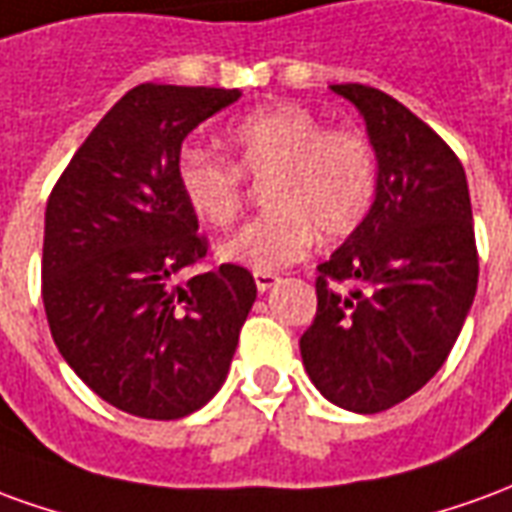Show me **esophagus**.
I'll use <instances>...</instances> for the list:
<instances>
[{
  "label": "esophagus",
  "mask_w": 512,
  "mask_h": 512,
  "mask_svg": "<svg viewBox=\"0 0 512 512\" xmlns=\"http://www.w3.org/2000/svg\"><path fill=\"white\" fill-rule=\"evenodd\" d=\"M253 278H256V289H259V292H267V289H273V286L278 284V275L273 273H256Z\"/></svg>",
  "instance_id": "1"
}]
</instances>
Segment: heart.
Here are the masks:
<instances>
[{
	"label": "heart",
	"instance_id": "b5f03b06",
	"mask_svg": "<svg viewBox=\"0 0 512 512\" xmlns=\"http://www.w3.org/2000/svg\"><path fill=\"white\" fill-rule=\"evenodd\" d=\"M226 140L234 159L184 146L176 181L204 223L231 226L245 198V176L266 179L267 215L220 245V259L253 273H275L303 259L317 242L344 239L361 228L378 198L375 143L355 129H328L325 118L300 104L264 107L231 123Z\"/></svg>",
	"mask_w": 512,
	"mask_h": 512
}]
</instances>
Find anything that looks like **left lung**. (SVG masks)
Returning <instances> with one entry per match:
<instances>
[{"mask_svg": "<svg viewBox=\"0 0 512 512\" xmlns=\"http://www.w3.org/2000/svg\"><path fill=\"white\" fill-rule=\"evenodd\" d=\"M331 90L364 115L380 181L361 228L317 267L300 355L325 400L380 413L436 375L466 322L480 273L469 184L455 151L389 93Z\"/></svg>", "mask_w": 512, "mask_h": 512, "instance_id": "8db88e82", "label": "left lung"}]
</instances>
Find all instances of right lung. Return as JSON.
<instances>
[{
    "mask_svg": "<svg viewBox=\"0 0 512 512\" xmlns=\"http://www.w3.org/2000/svg\"><path fill=\"white\" fill-rule=\"evenodd\" d=\"M223 88L137 85L88 134L46 204L43 306L68 366L101 400L143 419H181L223 386L253 275L201 262L206 239L176 181L184 137L234 104Z\"/></svg>",
    "mask_w": 512,
    "mask_h": 512,
    "instance_id": "1",
    "label": "right lung"
}]
</instances>
